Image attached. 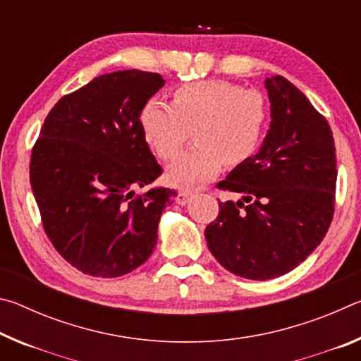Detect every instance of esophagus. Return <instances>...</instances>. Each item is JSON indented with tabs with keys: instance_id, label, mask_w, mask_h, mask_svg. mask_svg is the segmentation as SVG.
<instances>
[{
	"instance_id": "34e87169",
	"label": "esophagus",
	"mask_w": 361,
	"mask_h": 361,
	"mask_svg": "<svg viewBox=\"0 0 361 361\" xmlns=\"http://www.w3.org/2000/svg\"><path fill=\"white\" fill-rule=\"evenodd\" d=\"M192 195H194L192 191H181L178 194V199H176V202H178L180 205H185V204L189 202V199H191Z\"/></svg>"
}]
</instances>
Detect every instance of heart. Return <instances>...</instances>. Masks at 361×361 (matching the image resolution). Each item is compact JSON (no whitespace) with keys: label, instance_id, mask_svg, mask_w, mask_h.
Returning a JSON list of instances; mask_svg holds the SVG:
<instances>
[{"label":"heart","instance_id":"heart-1","mask_svg":"<svg viewBox=\"0 0 361 361\" xmlns=\"http://www.w3.org/2000/svg\"><path fill=\"white\" fill-rule=\"evenodd\" d=\"M266 122V103L256 90L221 79L181 84L172 106L149 99L140 111L145 140L156 154L170 161L191 138L195 145L167 170L175 186L200 185L221 170L235 167L258 148Z\"/></svg>","mask_w":361,"mask_h":361}]
</instances>
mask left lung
I'll return each instance as SVG.
<instances>
[{
  "mask_svg": "<svg viewBox=\"0 0 361 361\" xmlns=\"http://www.w3.org/2000/svg\"><path fill=\"white\" fill-rule=\"evenodd\" d=\"M271 129L258 154L219 181V200L205 228L207 247L229 272L267 280L290 272L319 247L336 202V149L325 116L283 76L266 79Z\"/></svg>",
  "mask_w": 361,
  "mask_h": 361,
  "instance_id": "1",
  "label": "left lung"
}]
</instances>
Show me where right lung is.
I'll list each match as a JSON object with an SVG mask.
<instances>
[{
  "label": "right lung",
  "mask_w": 361,
  "mask_h": 361,
  "mask_svg": "<svg viewBox=\"0 0 361 361\" xmlns=\"http://www.w3.org/2000/svg\"><path fill=\"white\" fill-rule=\"evenodd\" d=\"M164 85L157 73L114 71L66 94L32 149L30 183L46 235L62 258L92 277L142 266L173 189L135 194L162 175L140 111Z\"/></svg>",
  "instance_id": "right-lung-1"
}]
</instances>
